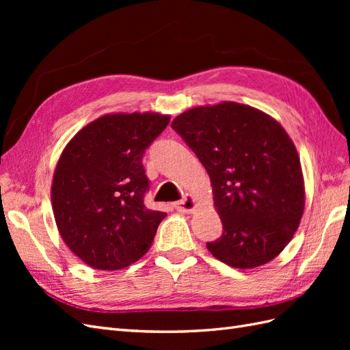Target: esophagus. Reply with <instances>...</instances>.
I'll return each instance as SVG.
<instances>
[{
    "label": "esophagus",
    "instance_id": "obj_1",
    "mask_svg": "<svg viewBox=\"0 0 350 350\" xmlns=\"http://www.w3.org/2000/svg\"><path fill=\"white\" fill-rule=\"evenodd\" d=\"M175 207L178 211H183V213H193L197 207V200L193 196H187L181 201H178Z\"/></svg>",
    "mask_w": 350,
    "mask_h": 350
}]
</instances>
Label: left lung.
Instances as JSON below:
<instances>
[{
  "mask_svg": "<svg viewBox=\"0 0 350 350\" xmlns=\"http://www.w3.org/2000/svg\"><path fill=\"white\" fill-rule=\"evenodd\" d=\"M172 129L203 163L224 234L207 250L230 267L256 269L293 238L304 213L299 154L283 126L248 105L191 108Z\"/></svg>",
  "mask_w": 350,
  "mask_h": 350,
  "instance_id": "1",
  "label": "left lung"
}]
</instances>
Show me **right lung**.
Wrapping results in <instances>:
<instances>
[{"label": "right lung", "instance_id": "add662e5", "mask_svg": "<svg viewBox=\"0 0 350 350\" xmlns=\"http://www.w3.org/2000/svg\"><path fill=\"white\" fill-rule=\"evenodd\" d=\"M156 112L108 113L62 150L51 187L59 235L98 270H120L149 251L166 213L144 206L143 154L169 124Z\"/></svg>", "mask_w": 350, "mask_h": 350}]
</instances>
